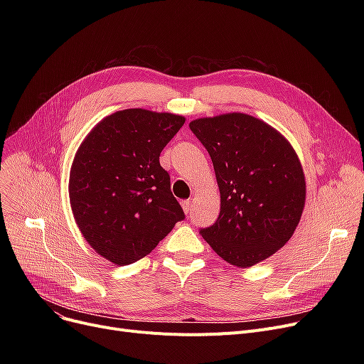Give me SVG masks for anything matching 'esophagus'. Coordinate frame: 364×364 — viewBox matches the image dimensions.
Returning <instances> with one entry per match:
<instances>
[{
	"instance_id": "34e87169",
	"label": "esophagus",
	"mask_w": 364,
	"mask_h": 364,
	"mask_svg": "<svg viewBox=\"0 0 364 364\" xmlns=\"http://www.w3.org/2000/svg\"><path fill=\"white\" fill-rule=\"evenodd\" d=\"M181 206H183L184 213H186L187 215L190 214V211H192V203H190V200H183V202H181Z\"/></svg>"
}]
</instances>
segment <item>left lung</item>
I'll return each mask as SVG.
<instances>
[{
  "label": "left lung",
  "mask_w": 364,
  "mask_h": 364,
  "mask_svg": "<svg viewBox=\"0 0 364 364\" xmlns=\"http://www.w3.org/2000/svg\"><path fill=\"white\" fill-rule=\"evenodd\" d=\"M213 159L221 208L200 235L227 262L251 267L291 239L305 205V178L280 132L251 114L188 124Z\"/></svg>",
  "instance_id": "left-lung-1"
}]
</instances>
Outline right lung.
<instances>
[{
	"label": "right lung",
	"instance_id": "obj_1",
	"mask_svg": "<svg viewBox=\"0 0 364 364\" xmlns=\"http://www.w3.org/2000/svg\"><path fill=\"white\" fill-rule=\"evenodd\" d=\"M184 122L172 113L119 110L95 125L76 151L72 213L92 250L113 264L146 257L186 218L159 164Z\"/></svg>",
	"mask_w": 364,
	"mask_h": 364
}]
</instances>
